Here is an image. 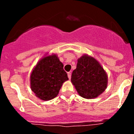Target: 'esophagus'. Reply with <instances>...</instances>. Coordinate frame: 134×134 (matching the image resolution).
<instances>
[{
  "instance_id": "34e87169",
  "label": "esophagus",
  "mask_w": 134,
  "mask_h": 134,
  "mask_svg": "<svg viewBox=\"0 0 134 134\" xmlns=\"http://www.w3.org/2000/svg\"><path fill=\"white\" fill-rule=\"evenodd\" d=\"M67 76H68L69 79H71V72H67Z\"/></svg>"
}]
</instances>
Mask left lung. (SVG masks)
<instances>
[{
	"instance_id": "left-lung-1",
	"label": "left lung",
	"mask_w": 134,
	"mask_h": 134,
	"mask_svg": "<svg viewBox=\"0 0 134 134\" xmlns=\"http://www.w3.org/2000/svg\"><path fill=\"white\" fill-rule=\"evenodd\" d=\"M71 82L81 97L94 98L106 90L108 76L95 59L84 55L78 59L76 69L72 71Z\"/></svg>"
}]
</instances>
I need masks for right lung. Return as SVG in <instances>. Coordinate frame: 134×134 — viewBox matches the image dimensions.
<instances>
[{
	"mask_svg": "<svg viewBox=\"0 0 134 134\" xmlns=\"http://www.w3.org/2000/svg\"><path fill=\"white\" fill-rule=\"evenodd\" d=\"M67 80V72L57 56H46L38 62L31 74V89L40 99L49 100L58 94L62 84Z\"/></svg>",
	"mask_w": 134,
	"mask_h": 134,
	"instance_id": "1",
	"label": "right lung"
}]
</instances>
